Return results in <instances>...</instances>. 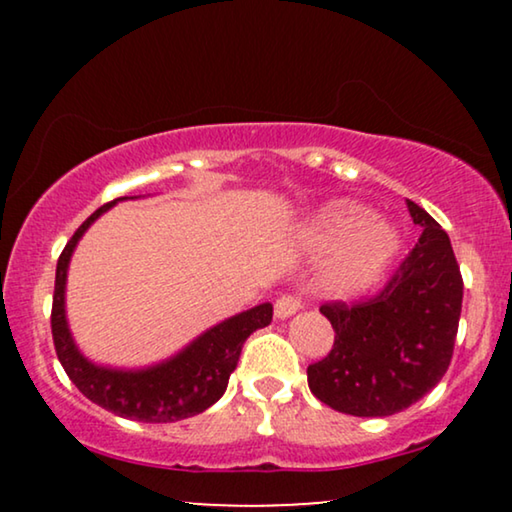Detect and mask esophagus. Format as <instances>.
Returning a JSON list of instances; mask_svg holds the SVG:
<instances>
[{"mask_svg": "<svg viewBox=\"0 0 512 512\" xmlns=\"http://www.w3.org/2000/svg\"><path fill=\"white\" fill-rule=\"evenodd\" d=\"M300 307H303V300H300V296H296V293H284V296H279L275 303V317L286 319V317H291V314H296Z\"/></svg>", "mask_w": 512, "mask_h": 512, "instance_id": "1", "label": "esophagus"}]
</instances>
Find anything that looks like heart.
Here are the masks:
<instances>
[{
  "mask_svg": "<svg viewBox=\"0 0 512 512\" xmlns=\"http://www.w3.org/2000/svg\"><path fill=\"white\" fill-rule=\"evenodd\" d=\"M368 209L335 200L312 219L307 230L319 249H335L326 286L335 296H354L373 286L398 251V233L387 221L368 219Z\"/></svg>",
  "mask_w": 512,
  "mask_h": 512,
  "instance_id": "1",
  "label": "heart"
}]
</instances>
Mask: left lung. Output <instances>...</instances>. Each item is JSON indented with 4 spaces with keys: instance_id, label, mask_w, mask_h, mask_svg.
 I'll use <instances>...</instances> for the list:
<instances>
[{
    "instance_id": "8db88e82",
    "label": "left lung",
    "mask_w": 512,
    "mask_h": 512,
    "mask_svg": "<svg viewBox=\"0 0 512 512\" xmlns=\"http://www.w3.org/2000/svg\"><path fill=\"white\" fill-rule=\"evenodd\" d=\"M422 235L375 296L324 303L335 340L307 366L310 391L354 417L396 415L443 380L459 331L464 279L450 237L408 200Z\"/></svg>"
}]
</instances>
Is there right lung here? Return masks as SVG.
Segmentation results:
<instances>
[{
    "instance_id": "obj_1",
    "label": "right lung",
    "mask_w": 512,
    "mask_h": 512,
    "mask_svg": "<svg viewBox=\"0 0 512 512\" xmlns=\"http://www.w3.org/2000/svg\"><path fill=\"white\" fill-rule=\"evenodd\" d=\"M123 200V198H118ZM118 200L107 202L76 228L72 240L62 249L55 268V291L51 310V331L55 354L76 384V389L100 408L135 422L167 424L200 415L214 405L228 387L230 373L240 359L244 340L272 321V305L263 303L209 328L174 359L146 370L100 368L83 359L69 335L65 319V279L72 251L86 228Z\"/></svg>"
}]
</instances>
